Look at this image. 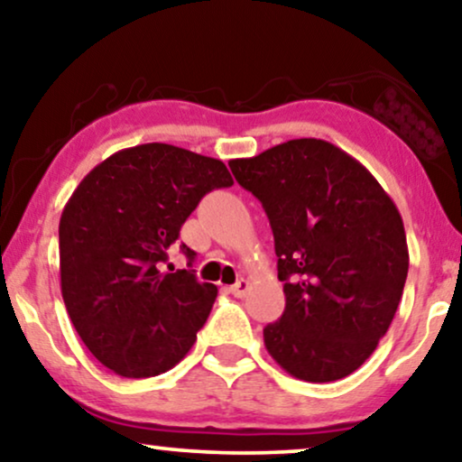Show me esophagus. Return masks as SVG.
<instances>
[{
	"mask_svg": "<svg viewBox=\"0 0 462 462\" xmlns=\"http://www.w3.org/2000/svg\"><path fill=\"white\" fill-rule=\"evenodd\" d=\"M248 290H250V282L248 280H239L237 283H233V286L226 288V292L237 296V299H242V296H245Z\"/></svg>",
	"mask_w": 462,
	"mask_h": 462,
	"instance_id": "34e87169",
	"label": "esophagus"
}]
</instances>
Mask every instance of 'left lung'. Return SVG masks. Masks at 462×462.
<instances>
[{
	"label": "left lung",
	"instance_id": "8db88e82",
	"mask_svg": "<svg viewBox=\"0 0 462 462\" xmlns=\"http://www.w3.org/2000/svg\"><path fill=\"white\" fill-rule=\"evenodd\" d=\"M229 168L263 204L275 239L286 309L263 330L269 356L307 383L349 376L402 300L410 258L400 210L362 163L319 138Z\"/></svg>",
	"mask_w": 462,
	"mask_h": 462
}]
</instances>
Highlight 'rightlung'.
<instances>
[{
	"instance_id": "obj_1",
	"label": "right lung",
	"mask_w": 462,
	"mask_h": 462,
	"mask_svg": "<svg viewBox=\"0 0 462 462\" xmlns=\"http://www.w3.org/2000/svg\"><path fill=\"white\" fill-rule=\"evenodd\" d=\"M231 185L220 160L147 143L106 157L69 198L59 225L62 300L111 372L157 376L193 346L218 290L163 263L199 199ZM180 250L191 263L195 252Z\"/></svg>"
}]
</instances>
